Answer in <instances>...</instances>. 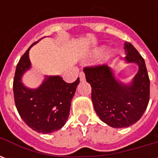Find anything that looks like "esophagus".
Segmentation results:
<instances>
[{
    "instance_id": "obj_1",
    "label": "esophagus",
    "mask_w": 158,
    "mask_h": 158,
    "mask_svg": "<svg viewBox=\"0 0 158 158\" xmlns=\"http://www.w3.org/2000/svg\"><path fill=\"white\" fill-rule=\"evenodd\" d=\"M79 79H80V81H85V76L83 72L79 73Z\"/></svg>"
}]
</instances>
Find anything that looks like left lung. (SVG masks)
Listing matches in <instances>:
<instances>
[{
  "mask_svg": "<svg viewBox=\"0 0 158 158\" xmlns=\"http://www.w3.org/2000/svg\"><path fill=\"white\" fill-rule=\"evenodd\" d=\"M126 63H135L138 72L131 82L120 81L107 65L85 68L86 81L91 86L94 108L101 120L113 128L135 124L145 113L150 98V79L146 63L130 43H124Z\"/></svg>",
  "mask_w": 158,
  "mask_h": 158,
  "instance_id": "left-lung-1",
  "label": "left lung"
}]
</instances>
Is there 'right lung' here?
<instances>
[{
    "instance_id": "right-lung-1",
    "label": "right lung",
    "mask_w": 158,
    "mask_h": 158,
    "mask_svg": "<svg viewBox=\"0 0 158 158\" xmlns=\"http://www.w3.org/2000/svg\"><path fill=\"white\" fill-rule=\"evenodd\" d=\"M36 43L29 46L17 65L13 80L14 101L19 115L27 125L36 132L51 134L62 129L69 118L71 101L79 79L68 84L59 75H45L37 88L24 85L23 76L31 69L29 50Z\"/></svg>"
}]
</instances>
